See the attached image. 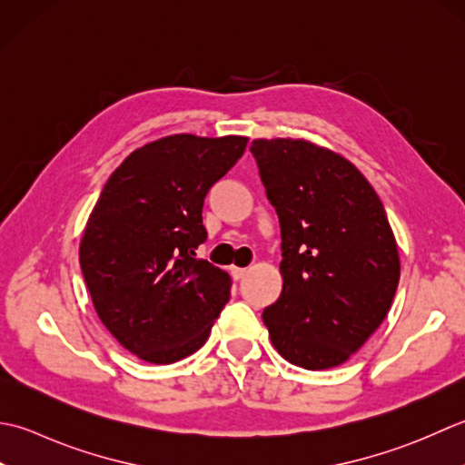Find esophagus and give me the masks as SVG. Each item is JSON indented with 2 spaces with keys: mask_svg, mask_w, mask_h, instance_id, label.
Segmentation results:
<instances>
[{
  "mask_svg": "<svg viewBox=\"0 0 465 465\" xmlns=\"http://www.w3.org/2000/svg\"><path fill=\"white\" fill-rule=\"evenodd\" d=\"M249 272V269H241V267H231V274H232V279L234 281H241L244 274Z\"/></svg>",
  "mask_w": 465,
  "mask_h": 465,
  "instance_id": "34e87169",
  "label": "esophagus"
}]
</instances>
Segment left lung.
I'll use <instances>...</instances> for the list:
<instances>
[{
	"mask_svg": "<svg viewBox=\"0 0 465 465\" xmlns=\"http://www.w3.org/2000/svg\"><path fill=\"white\" fill-rule=\"evenodd\" d=\"M267 198L279 214L282 291L262 311L272 347L289 363H345L390 312L400 252L373 186L325 146L302 138H257Z\"/></svg>",
	"mask_w": 465,
	"mask_h": 465,
	"instance_id": "obj_1",
	"label": "left lung"
}]
</instances>
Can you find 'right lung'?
<instances>
[{"label":"right lung","instance_id":"add662e5","mask_svg":"<svg viewBox=\"0 0 465 465\" xmlns=\"http://www.w3.org/2000/svg\"><path fill=\"white\" fill-rule=\"evenodd\" d=\"M246 136L173 134L136 148L94 204L80 267L100 321L142 361L198 351L229 302V272L196 259L204 196L236 164Z\"/></svg>","mask_w":465,"mask_h":465}]
</instances>
